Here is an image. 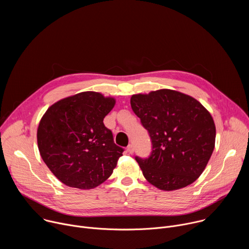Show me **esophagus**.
Returning <instances> with one entry per match:
<instances>
[{
	"label": "esophagus",
	"instance_id": "34e87169",
	"mask_svg": "<svg viewBox=\"0 0 249 249\" xmlns=\"http://www.w3.org/2000/svg\"><path fill=\"white\" fill-rule=\"evenodd\" d=\"M127 152H128L129 154H133V153H134V146H133V145H129V146L127 147Z\"/></svg>",
	"mask_w": 249,
	"mask_h": 249
}]
</instances>
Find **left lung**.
Masks as SVG:
<instances>
[{
    "label": "left lung",
    "instance_id": "obj_1",
    "mask_svg": "<svg viewBox=\"0 0 249 249\" xmlns=\"http://www.w3.org/2000/svg\"><path fill=\"white\" fill-rule=\"evenodd\" d=\"M131 107L152 141L149 158L135 157L145 178L171 191L193 183L215 148L216 127L195 98L171 89L134 94Z\"/></svg>",
    "mask_w": 249,
    "mask_h": 249
}]
</instances>
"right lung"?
I'll use <instances>...</instances> for the list:
<instances>
[{
  "instance_id": "right-lung-1",
  "label": "right lung",
  "mask_w": 249,
  "mask_h": 249,
  "mask_svg": "<svg viewBox=\"0 0 249 249\" xmlns=\"http://www.w3.org/2000/svg\"><path fill=\"white\" fill-rule=\"evenodd\" d=\"M115 99L85 91L47 109L37 130L42 160L64 184L91 189L112 174L124 149L103 124Z\"/></svg>"
}]
</instances>
